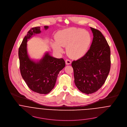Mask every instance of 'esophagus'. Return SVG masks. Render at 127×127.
<instances>
[{"label": "esophagus", "instance_id": "obj_1", "mask_svg": "<svg viewBox=\"0 0 127 127\" xmlns=\"http://www.w3.org/2000/svg\"><path fill=\"white\" fill-rule=\"evenodd\" d=\"M65 64H67V65L70 64H71V61L70 60H69L67 59V60H65Z\"/></svg>", "mask_w": 127, "mask_h": 127}]
</instances>
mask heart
I'll return each instance as SVG.
<instances>
[{"label":"heart","instance_id":"1","mask_svg":"<svg viewBox=\"0 0 127 127\" xmlns=\"http://www.w3.org/2000/svg\"><path fill=\"white\" fill-rule=\"evenodd\" d=\"M56 42L52 43V46L57 52L62 53L61 46L66 47L69 57L79 59L87 53L92 41L90 34L83 29L71 28L58 32L55 36Z\"/></svg>","mask_w":127,"mask_h":127}]
</instances>
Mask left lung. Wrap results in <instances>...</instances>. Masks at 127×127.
<instances>
[{
    "instance_id": "8db88e82",
    "label": "left lung",
    "mask_w": 127,
    "mask_h": 127,
    "mask_svg": "<svg viewBox=\"0 0 127 127\" xmlns=\"http://www.w3.org/2000/svg\"><path fill=\"white\" fill-rule=\"evenodd\" d=\"M93 34L91 46L86 54L72 63L74 82L82 93L91 94L103 85L111 67V51L105 38L98 30L90 28Z\"/></svg>"
}]
</instances>
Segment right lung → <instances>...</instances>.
<instances>
[{"mask_svg":"<svg viewBox=\"0 0 127 127\" xmlns=\"http://www.w3.org/2000/svg\"><path fill=\"white\" fill-rule=\"evenodd\" d=\"M45 30L48 26L44 27ZM40 27L31 29L25 36L19 48L18 56L21 76L32 91L40 94H47L54 88L60 71L65 65L63 58L51 56L48 52L39 61L31 59L27 52V41L33 35L41 33Z\"/></svg>","mask_w":127,"mask_h":127,"instance_id":"add662e5","label":"right lung"}]
</instances>
